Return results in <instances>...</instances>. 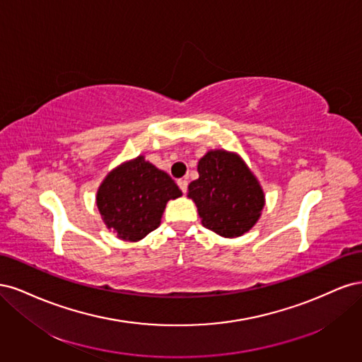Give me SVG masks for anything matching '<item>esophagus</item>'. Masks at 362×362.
<instances>
[{
    "mask_svg": "<svg viewBox=\"0 0 362 362\" xmlns=\"http://www.w3.org/2000/svg\"><path fill=\"white\" fill-rule=\"evenodd\" d=\"M177 184H178V187H180V190H181L182 193L187 192V187H189V182H187V181H185V180H178Z\"/></svg>",
    "mask_w": 362,
    "mask_h": 362,
    "instance_id": "34e87169",
    "label": "esophagus"
}]
</instances>
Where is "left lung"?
<instances>
[{
  "mask_svg": "<svg viewBox=\"0 0 362 362\" xmlns=\"http://www.w3.org/2000/svg\"><path fill=\"white\" fill-rule=\"evenodd\" d=\"M198 172L189 198L198 206L202 225L228 238L247 233L259 218L264 193L243 160L226 151H210L199 160Z\"/></svg>",
  "mask_w": 362,
  "mask_h": 362,
  "instance_id": "1",
  "label": "left lung"
}]
</instances>
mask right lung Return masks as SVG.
Masks as SVG:
<instances>
[{"label": "right lung", "instance_id": "right-lung-1", "mask_svg": "<svg viewBox=\"0 0 362 362\" xmlns=\"http://www.w3.org/2000/svg\"><path fill=\"white\" fill-rule=\"evenodd\" d=\"M182 193L166 172L137 157L107 175L96 205L108 229L128 242H137L158 228L169 199Z\"/></svg>", "mask_w": 362, "mask_h": 362}]
</instances>
